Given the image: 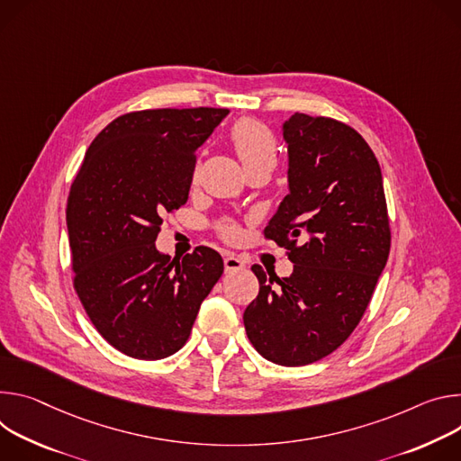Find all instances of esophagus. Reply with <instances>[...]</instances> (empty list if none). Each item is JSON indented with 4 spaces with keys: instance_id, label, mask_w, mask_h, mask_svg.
<instances>
[{
    "instance_id": "obj_1",
    "label": "esophagus",
    "mask_w": 461,
    "mask_h": 461,
    "mask_svg": "<svg viewBox=\"0 0 461 461\" xmlns=\"http://www.w3.org/2000/svg\"><path fill=\"white\" fill-rule=\"evenodd\" d=\"M223 264H225V271L227 273H234V271H240V269L245 267V262L241 258L234 257V254H227Z\"/></svg>"
}]
</instances>
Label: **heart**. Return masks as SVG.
Returning <instances> with one entry per match:
<instances>
[{
	"mask_svg": "<svg viewBox=\"0 0 461 461\" xmlns=\"http://www.w3.org/2000/svg\"><path fill=\"white\" fill-rule=\"evenodd\" d=\"M230 140L245 170L252 167H260V165L275 168L276 156H278L276 140L266 124L252 119H241L232 126ZM223 232L225 236L236 234L232 227L225 229Z\"/></svg>",
	"mask_w": 461,
	"mask_h": 461,
	"instance_id": "obj_1",
	"label": "heart"
}]
</instances>
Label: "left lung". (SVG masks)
<instances>
[{
    "mask_svg": "<svg viewBox=\"0 0 461 461\" xmlns=\"http://www.w3.org/2000/svg\"><path fill=\"white\" fill-rule=\"evenodd\" d=\"M289 194L264 234L287 249L291 276L252 266L260 293L243 313L267 361L303 366L335 351L361 322L390 252L381 167L344 122L294 113L282 126Z\"/></svg>",
    "mask_w": 461,
    "mask_h": 461,
    "instance_id": "left-lung-1",
    "label": "left lung"
}]
</instances>
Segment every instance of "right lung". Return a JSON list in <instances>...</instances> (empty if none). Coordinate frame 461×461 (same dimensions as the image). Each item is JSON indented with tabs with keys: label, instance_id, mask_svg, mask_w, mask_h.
<instances>
[{
	"label": "right lung",
	"instance_id": "right-lung-1",
	"mask_svg": "<svg viewBox=\"0 0 461 461\" xmlns=\"http://www.w3.org/2000/svg\"><path fill=\"white\" fill-rule=\"evenodd\" d=\"M225 108L142 110L89 144L66 207L73 285L113 348L158 361L185 346L201 302L223 275L211 247L170 260L156 249L163 216L188 199L195 149Z\"/></svg>",
	"mask_w": 461,
	"mask_h": 461
}]
</instances>
